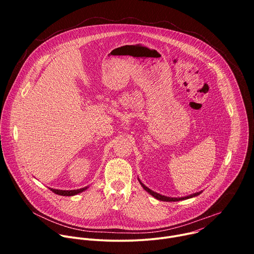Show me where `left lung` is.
<instances>
[{
	"label": "left lung",
	"mask_w": 254,
	"mask_h": 254,
	"mask_svg": "<svg viewBox=\"0 0 254 254\" xmlns=\"http://www.w3.org/2000/svg\"><path fill=\"white\" fill-rule=\"evenodd\" d=\"M137 180H138V182H139V184L141 185V187L146 190L150 195H152L154 198H156V199H158V200H160V201H166V202H176V201H181V200H186V199H190V198H193V197H196V196H198V195H200L203 191H200V192H197V193H194V194H191V195H189V196H186V197H180V198H175V197H167V196H164V195H161V194H159V193H157V192H154L153 190H151V189H149L146 185H143L142 183H141V181L137 178Z\"/></svg>",
	"instance_id": "obj_1"
}]
</instances>
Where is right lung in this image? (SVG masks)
<instances>
[{
	"label": "right lung",
	"instance_id": "add662e5",
	"mask_svg": "<svg viewBox=\"0 0 254 254\" xmlns=\"http://www.w3.org/2000/svg\"><path fill=\"white\" fill-rule=\"evenodd\" d=\"M52 192H54L55 194L57 195H60V196H74V195H77L85 190L88 189V186L84 187V188H80V189H76V190H59V189H53V188H49Z\"/></svg>",
	"mask_w": 254,
	"mask_h": 254
}]
</instances>
